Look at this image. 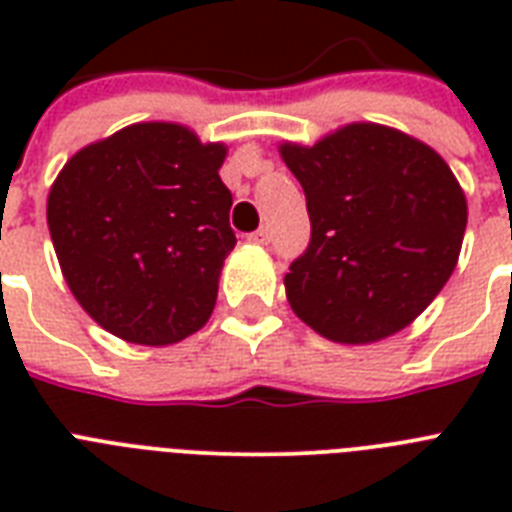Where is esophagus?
<instances>
[{"mask_svg": "<svg viewBox=\"0 0 512 512\" xmlns=\"http://www.w3.org/2000/svg\"><path fill=\"white\" fill-rule=\"evenodd\" d=\"M247 239L252 241V244H271L273 233H271V228H268V225H260L255 233H249Z\"/></svg>", "mask_w": 512, "mask_h": 512, "instance_id": "obj_1", "label": "esophagus"}]
</instances>
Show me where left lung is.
<instances>
[{"instance_id":"obj_1","label":"left lung","mask_w":512,"mask_h":512,"mask_svg":"<svg viewBox=\"0 0 512 512\" xmlns=\"http://www.w3.org/2000/svg\"><path fill=\"white\" fill-rule=\"evenodd\" d=\"M300 180L311 241L284 276L292 311L335 342L404 329L444 289L468 204L449 164L380 124H348L313 148L281 146Z\"/></svg>"}]
</instances>
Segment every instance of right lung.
I'll return each mask as SVG.
<instances>
[{
    "label": "right lung",
    "mask_w": 512,
    "mask_h": 512,
    "mask_svg": "<svg viewBox=\"0 0 512 512\" xmlns=\"http://www.w3.org/2000/svg\"><path fill=\"white\" fill-rule=\"evenodd\" d=\"M225 146L180 124L143 122L68 159L47 225L68 287L111 335L170 345L207 324L236 247Z\"/></svg>",
    "instance_id": "1"
}]
</instances>
